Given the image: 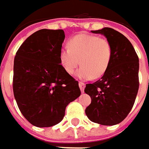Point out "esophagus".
<instances>
[{
  "label": "esophagus",
  "mask_w": 149,
  "mask_h": 149,
  "mask_svg": "<svg viewBox=\"0 0 149 149\" xmlns=\"http://www.w3.org/2000/svg\"><path fill=\"white\" fill-rule=\"evenodd\" d=\"M79 88H80L81 92L84 93V88H85V84L83 83V82H79Z\"/></svg>",
  "instance_id": "obj_1"
}]
</instances>
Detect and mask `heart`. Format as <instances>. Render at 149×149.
Returning <instances> with one entry per match:
<instances>
[{"instance_id": "heart-1", "label": "heart", "mask_w": 149, "mask_h": 149, "mask_svg": "<svg viewBox=\"0 0 149 149\" xmlns=\"http://www.w3.org/2000/svg\"><path fill=\"white\" fill-rule=\"evenodd\" d=\"M68 47L60 50V64L67 73L72 74L80 63L81 67L76 73L79 79L102 77L111 64L113 47L105 38L80 34L68 41Z\"/></svg>"}]
</instances>
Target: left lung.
<instances>
[{
	"instance_id": "left-lung-1",
	"label": "left lung",
	"mask_w": 149,
	"mask_h": 149,
	"mask_svg": "<svg viewBox=\"0 0 149 149\" xmlns=\"http://www.w3.org/2000/svg\"><path fill=\"white\" fill-rule=\"evenodd\" d=\"M104 35L111 43L113 58L108 70L84 92L91 98L85 113L89 120L102 125L121 123L131 111L138 94L139 57L129 40L117 31L104 27L91 31Z\"/></svg>"
}]
</instances>
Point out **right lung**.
<instances>
[{"label":"right lung","mask_w":149,"mask_h":149,"mask_svg":"<svg viewBox=\"0 0 149 149\" xmlns=\"http://www.w3.org/2000/svg\"><path fill=\"white\" fill-rule=\"evenodd\" d=\"M65 37L63 30H40L26 39L15 56V99L23 116L39 128L60 123L66 106L81 94L77 80L60 65Z\"/></svg>","instance_id":"1"}]
</instances>
